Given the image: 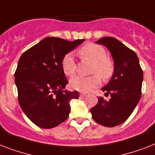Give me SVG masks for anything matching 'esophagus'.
<instances>
[{"instance_id": "obj_1", "label": "esophagus", "mask_w": 155, "mask_h": 155, "mask_svg": "<svg viewBox=\"0 0 155 155\" xmlns=\"http://www.w3.org/2000/svg\"><path fill=\"white\" fill-rule=\"evenodd\" d=\"M80 97H85V96H86V93H85V92H80Z\"/></svg>"}]
</instances>
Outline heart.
Instances as JSON below:
<instances>
[{
    "label": "heart",
    "mask_w": 155,
    "mask_h": 155,
    "mask_svg": "<svg viewBox=\"0 0 155 155\" xmlns=\"http://www.w3.org/2000/svg\"><path fill=\"white\" fill-rule=\"evenodd\" d=\"M79 53L83 58L92 62L91 73L93 75L87 77L77 75L71 78L70 84L73 89L88 92L101 84V78L104 81L112 78L115 71V64L113 59L107 56V52L103 47L95 43H87L79 50ZM61 66L66 75L71 76L75 74L76 65L72 53H68L63 56Z\"/></svg>",
    "instance_id": "1"
}]
</instances>
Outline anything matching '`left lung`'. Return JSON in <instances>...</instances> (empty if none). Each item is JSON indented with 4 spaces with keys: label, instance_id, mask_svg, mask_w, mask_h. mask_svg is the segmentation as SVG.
Wrapping results in <instances>:
<instances>
[{
    "label": "left lung",
    "instance_id": "left-lung-1",
    "mask_svg": "<svg viewBox=\"0 0 155 155\" xmlns=\"http://www.w3.org/2000/svg\"><path fill=\"white\" fill-rule=\"evenodd\" d=\"M110 51L115 71L108 84L102 88L109 101L98 97L91 108L92 118L100 125L113 127L125 122L134 110L142 96L143 71L134 51L114 38L104 37L97 42Z\"/></svg>",
    "mask_w": 155,
    "mask_h": 155
}]
</instances>
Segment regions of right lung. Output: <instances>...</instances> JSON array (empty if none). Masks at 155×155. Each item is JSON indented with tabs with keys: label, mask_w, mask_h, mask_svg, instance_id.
I'll return each instance as SVG.
<instances>
[{
	"label": "right lung",
	"mask_w": 155,
	"mask_h": 155,
	"mask_svg": "<svg viewBox=\"0 0 155 155\" xmlns=\"http://www.w3.org/2000/svg\"><path fill=\"white\" fill-rule=\"evenodd\" d=\"M84 41L46 38L19 58L14 73L18 102L27 117L38 126L51 129L65 121L71 111L70 101L79 98L77 91L63 90L68 81L61 61Z\"/></svg>",
	"instance_id": "obj_1"
}]
</instances>
